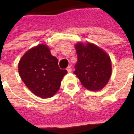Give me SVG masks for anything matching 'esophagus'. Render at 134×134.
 I'll use <instances>...</instances> for the list:
<instances>
[{
    "label": "esophagus",
    "mask_w": 134,
    "mask_h": 134,
    "mask_svg": "<svg viewBox=\"0 0 134 134\" xmlns=\"http://www.w3.org/2000/svg\"><path fill=\"white\" fill-rule=\"evenodd\" d=\"M67 71L68 72H72V67L71 66H68L67 67Z\"/></svg>",
    "instance_id": "34e87169"
}]
</instances>
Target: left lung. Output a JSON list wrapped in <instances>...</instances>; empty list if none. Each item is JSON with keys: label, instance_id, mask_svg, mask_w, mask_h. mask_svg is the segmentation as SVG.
<instances>
[{"label": "left lung", "instance_id": "1", "mask_svg": "<svg viewBox=\"0 0 134 134\" xmlns=\"http://www.w3.org/2000/svg\"><path fill=\"white\" fill-rule=\"evenodd\" d=\"M75 47L77 62L74 73L87 90H102L109 81L112 72L111 60L108 54L90 42H77Z\"/></svg>", "mask_w": 134, "mask_h": 134}]
</instances>
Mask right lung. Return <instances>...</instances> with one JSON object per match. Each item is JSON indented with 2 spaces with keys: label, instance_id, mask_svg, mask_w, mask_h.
Instances as JSON below:
<instances>
[{
  "label": "right lung",
  "instance_id": "add662e5",
  "mask_svg": "<svg viewBox=\"0 0 134 134\" xmlns=\"http://www.w3.org/2000/svg\"><path fill=\"white\" fill-rule=\"evenodd\" d=\"M19 72L26 86L41 98L56 94L62 80L67 73L61 70L58 59L51 54L46 44H38L28 50L19 62Z\"/></svg>",
  "mask_w": 134,
  "mask_h": 134
}]
</instances>
